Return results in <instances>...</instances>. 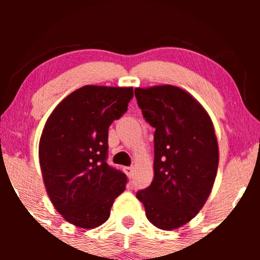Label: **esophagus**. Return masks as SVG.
Here are the masks:
<instances>
[{
  "instance_id": "esophagus-1",
  "label": "esophagus",
  "mask_w": 260,
  "mask_h": 260,
  "mask_svg": "<svg viewBox=\"0 0 260 260\" xmlns=\"http://www.w3.org/2000/svg\"><path fill=\"white\" fill-rule=\"evenodd\" d=\"M123 170H124V172H126V175L128 176V177H132L133 176V168L132 166H126V168H123Z\"/></svg>"
}]
</instances>
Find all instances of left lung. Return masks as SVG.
<instances>
[{
	"label": "left lung",
	"mask_w": 260,
	"mask_h": 260,
	"mask_svg": "<svg viewBox=\"0 0 260 260\" xmlns=\"http://www.w3.org/2000/svg\"><path fill=\"white\" fill-rule=\"evenodd\" d=\"M154 132V178L137 192L148 220L172 230L203 208L216 177L219 150L210 117L188 92L174 85L134 90Z\"/></svg>",
	"instance_id": "8db88e82"
}]
</instances>
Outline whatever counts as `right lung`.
Returning <instances> with one entry per match:
<instances>
[{
    "label": "right lung",
    "mask_w": 260,
    "mask_h": 260,
    "mask_svg": "<svg viewBox=\"0 0 260 260\" xmlns=\"http://www.w3.org/2000/svg\"><path fill=\"white\" fill-rule=\"evenodd\" d=\"M132 88L85 85L53 110L39 144L47 194L68 222L94 229L109 219L127 176L107 164L109 127L128 109Z\"/></svg>",
    "instance_id": "right-lung-1"
}]
</instances>
